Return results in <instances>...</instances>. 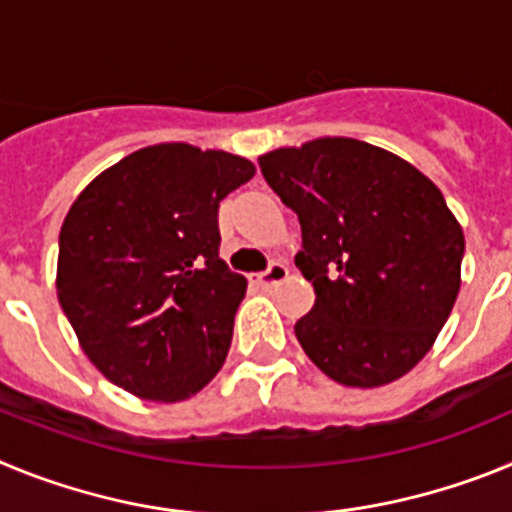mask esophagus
<instances>
[{
  "label": "esophagus",
  "instance_id": "34e87169",
  "mask_svg": "<svg viewBox=\"0 0 512 512\" xmlns=\"http://www.w3.org/2000/svg\"><path fill=\"white\" fill-rule=\"evenodd\" d=\"M289 277V269L282 264V261H271L269 269L261 271V274H256V277H251L253 284H259V287L269 289V287H277V284H282L284 279Z\"/></svg>",
  "mask_w": 512,
  "mask_h": 512
}]
</instances>
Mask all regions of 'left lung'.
Returning a JSON list of instances; mask_svg holds the SVG:
<instances>
[{
    "instance_id": "left-lung-1",
    "label": "left lung",
    "mask_w": 512,
    "mask_h": 512,
    "mask_svg": "<svg viewBox=\"0 0 512 512\" xmlns=\"http://www.w3.org/2000/svg\"><path fill=\"white\" fill-rule=\"evenodd\" d=\"M266 184L295 212L315 305L295 336L320 372L346 387L408 374L449 320L464 233L441 189L395 153L318 138L259 158Z\"/></svg>"
}]
</instances>
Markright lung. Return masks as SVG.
Segmentation results:
<instances>
[{
    "mask_svg": "<svg viewBox=\"0 0 512 512\" xmlns=\"http://www.w3.org/2000/svg\"><path fill=\"white\" fill-rule=\"evenodd\" d=\"M253 174L233 153L161 143L76 197L58 235V302L112 384L176 402L220 372L246 279L220 259L217 210Z\"/></svg>",
    "mask_w": 512,
    "mask_h": 512,
    "instance_id": "1",
    "label": "right lung"
}]
</instances>
